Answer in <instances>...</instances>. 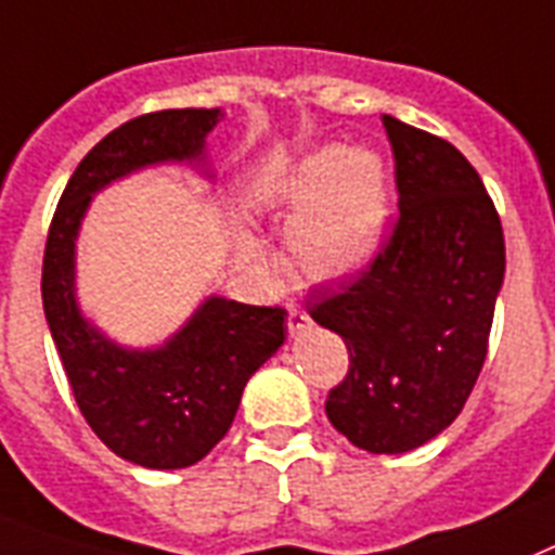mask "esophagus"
Instances as JSON below:
<instances>
[{
	"label": "esophagus",
	"instance_id": "obj_1",
	"mask_svg": "<svg viewBox=\"0 0 555 555\" xmlns=\"http://www.w3.org/2000/svg\"><path fill=\"white\" fill-rule=\"evenodd\" d=\"M308 324H310V317L299 308V305H287V331L301 333Z\"/></svg>",
	"mask_w": 555,
	"mask_h": 555
}]
</instances>
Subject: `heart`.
Wrapping results in <instances>:
<instances>
[{"label": "heart", "instance_id": "obj_1", "mask_svg": "<svg viewBox=\"0 0 555 555\" xmlns=\"http://www.w3.org/2000/svg\"><path fill=\"white\" fill-rule=\"evenodd\" d=\"M279 199L299 210L287 242L308 276H350L379 250L390 188L385 162L373 151H348L341 145L313 151L282 182ZM242 254L264 262V247L256 238L242 242Z\"/></svg>", "mask_w": 555, "mask_h": 555}]
</instances>
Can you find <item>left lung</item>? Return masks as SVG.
Instances as JSON below:
<instances>
[{
	"instance_id": "obj_1",
	"label": "left lung",
	"mask_w": 555,
	"mask_h": 555,
	"mask_svg": "<svg viewBox=\"0 0 555 555\" xmlns=\"http://www.w3.org/2000/svg\"><path fill=\"white\" fill-rule=\"evenodd\" d=\"M399 216L367 270L308 313L339 333L350 364L327 418L356 448L408 453L462 413L488 356L504 279L496 205L448 139L382 116Z\"/></svg>"
}]
</instances>
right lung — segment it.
<instances>
[{"instance_id":"right-lung-1","label":"right lung","mask_w":555,"mask_h":555,"mask_svg":"<svg viewBox=\"0 0 555 555\" xmlns=\"http://www.w3.org/2000/svg\"><path fill=\"white\" fill-rule=\"evenodd\" d=\"M222 119L216 107H179L111 130L65 184L44 242V319L76 404L116 456L153 470L196 465L224 439L247 379L285 341L287 310L210 296L165 348L125 350L76 308L74 242L99 188L156 162L199 159Z\"/></svg>"}]
</instances>
